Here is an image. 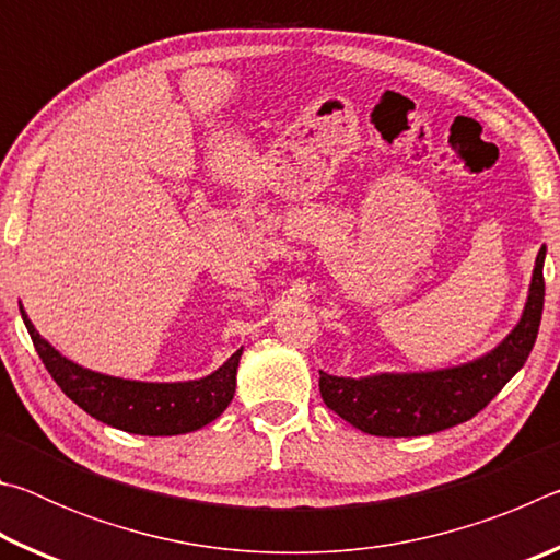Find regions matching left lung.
I'll use <instances>...</instances> for the list:
<instances>
[{
  "instance_id": "left-lung-1",
  "label": "left lung",
  "mask_w": 560,
  "mask_h": 560,
  "mask_svg": "<svg viewBox=\"0 0 560 560\" xmlns=\"http://www.w3.org/2000/svg\"><path fill=\"white\" fill-rule=\"evenodd\" d=\"M544 259L536 257L528 299L514 330L477 360L422 373L338 377L320 371V397L336 415L375 438H420L471 420L524 368L544 314Z\"/></svg>"
}]
</instances>
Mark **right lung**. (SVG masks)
<instances>
[{"instance_id":"1","label":"right lung","mask_w":560,"mask_h":560,"mask_svg":"<svg viewBox=\"0 0 560 560\" xmlns=\"http://www.w3.org/2000/svg\"><path fill=\"white\" fill-rule=\"evenodd\" d=\"M19 311H22L24 326L34 340L36 353H39L56 385L81 410L110 424V428L130 434H148V438H170V434H185L205 428L232 402L236 390V368H240L244 348L236 350L224 365L200 377V381H122V377L89 371V368L61 355L49 340L39 336L24 306H19Z\"/></svg>"}]
</instances>
